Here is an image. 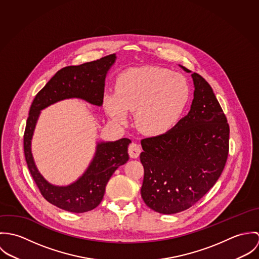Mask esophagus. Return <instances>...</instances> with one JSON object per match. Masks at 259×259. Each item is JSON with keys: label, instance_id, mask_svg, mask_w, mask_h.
<instances>
[{"label": "esophagus", "instance_id": "esophagus-1", "mask_svg": "<svg viewBox=\"0 0 259 259\" xmlns=\"http://www.w3.org/2000/svg\"><path fill=\"white\" fill-rule=\"evenodd\" d=\"M141 151H142L141 146L138 145V144H136V143L131 144L130 147H128V154H130L131 157H133V158L139 157Z\"/></svg>", "mask_w": 259, "mask_h": 259}]
</instances>
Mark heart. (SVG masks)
Instances as JSON below:
<instances>
[{"instance_id":"heart-1","label":"heart","mask_w":259,"mask_h":259,"mask_svg":"<svg viewBox=\"0 0 259 259\" xmlns=\"http://www.w3.org/2000/svg\"><path fill=\"white\" fill-rule=\"evenodd\" d=\"M190 89L183 74L161 68H142L121 74L117 91L107 92L106 110L112 119L124 122L128 111H136L137 126L159 134L174 126L185 111Z\"/></svg>"}]
</instances>
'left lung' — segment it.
<instances>
[{"label": "left lung", "mask_w": 259, "mask_h": 259, "mask_svg": "<svg viewBox=\"0 0 259 259\" xmlns=\"http://www.w3.org/2000/svg\"><path fill=\"white\" fill-rule=\"evenodd\" d=\"M191 76L194 98L187 115L165 134L142 140V197L163 214L195 204L220 179L228 155L226 116L209 83L200 74Z\"/></svg>", "instance_id": "8db88e82"}]
</instances>
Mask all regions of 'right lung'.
I'll return each mask as SVG.
<instances>
[{
    "instance_id": "1",
    "label": "right lung",
    "mask_w": 259,
    "mask_h": 259,
    "mask_svg": "<svg viewBox=\"0 0 259 259\" xmlns=\"http://www.w3.org/2000/svg\"><path fill=\"white\" fill-rule=\"evenodd\" d=\"M115 59V54H112L79 66L63 68L37 93L30 109L24 134V151L29 170L45 199L67 211L87 212L101 203L112 174L128 160L131 140L98 144L96 155L84 174L72 185L57 186L42 178L32 155L31 141L37 117L41 110L65 99L78 98L102 106L105 78Z\"/></svg>"
}]
</instances>
